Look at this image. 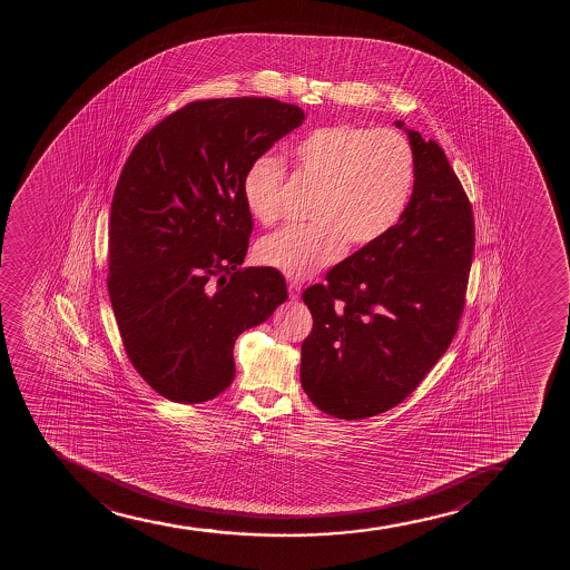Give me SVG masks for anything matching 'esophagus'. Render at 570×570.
I'll use <instances>...</instances> for the list:
<instances>
[{"label": "esophagus", "instance_id": "1", "mask_svg": "<svg viewBox=\"0 0 570 570\" xmlns=\"http://www.w3.org/2000/svg\"><path fill=\"white\" fill-rule=\"evenodd\" d=\"M302 285L298 282H288V296L291 301H298L301 296Z\"/></svg>", "mask_w": 570, "mask_h": 570}]
</instances>
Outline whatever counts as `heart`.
<instances>
[{
	"label": "heart",
	"instance_id": "b5f03b06",
	"mask_svg": "<svg viewBox=\"0 0 570 570\" xmlns=\"http://www.w3.org/2000/svg\"><path fill=\"white\" fill-rule=\"evenodd\" d=\"M298 177L317 188L309 226H287L264 237L256 261L291 279H306L338 262L347 242L368 247L392 232L416 188V154L409 138L386 127L328 125L291 146ZM285 167L272 154L253 157L242 194L262 224L282 216Z\"/></svg>",
	"mask_w": 570,
	"mask_h": 570
}]
</instances>
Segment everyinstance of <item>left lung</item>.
Returning a JSON list of instances; mask_svg holds the SVG:
<instances>
[{
	"mask_svg": "<svg viewBox=\"0 0 570 570\" xmlns=\"http://www.w3.org/2000/svg\"><path fill=\"white\" fill-rule=\"evenodd\" d=\"M406 132L416 188L400 224L302 295L314 317L302 342V387L334 419H368L405 401L464 314L475 249L470 199L443 148Z\"/></svg>",
	"mask_w": 570,
	"mask_h": 570,
	"instance_id": "left-lung-1",
	"label": "left lung"
}]
</instances>
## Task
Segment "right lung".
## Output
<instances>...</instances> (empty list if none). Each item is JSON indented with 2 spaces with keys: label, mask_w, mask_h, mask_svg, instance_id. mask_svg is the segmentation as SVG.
I'll use <instances>...</instances> for the list:
<instances>
[{
  "label": "right lung",
  "mask_w": 570,
  "mask_h": 570,
  "mask_svg": "<svg viewBox=\"0 0 570 570\" xmlns=\"http://www.w3.org/2000/svg\"><path fill=\"white\" fill-rule=\"evenodd\" d=\"M282 100H194L146 132L127 157L110 210L108 293L125 354L175 403H204L236 374L234 344L287 301L274 268H242L250 159L301 127Z\"/></svg>",
  "instance_id": "1"
}]
</instances>
